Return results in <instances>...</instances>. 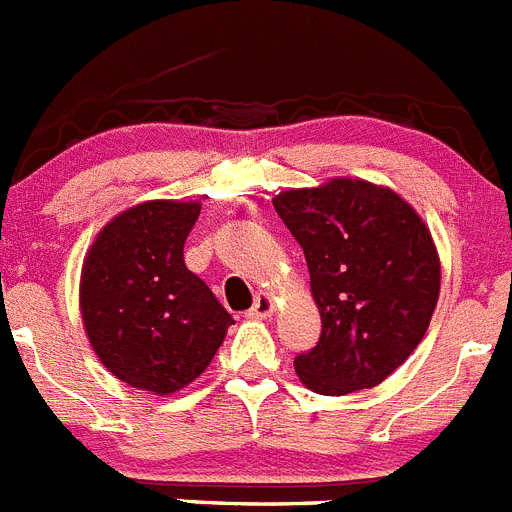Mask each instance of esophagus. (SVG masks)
Masks as SVG:
<instances>
[{"label": "esophagus", "mask_w": 512, "mask_h": 512, "mask_svg": "<svg viewBox=\"0 0 512 512\" xmlns=\"http://www.w3.org/2000/svg\"><path fill=\"white\" fill-rule=\"evenodd\" d=\"M272 310H275V300H272V295L260 293L255 298V305L247 310V315H250V318H270Z\"/></svg>", "instance_id": "esophagus-1"}]
</instances>
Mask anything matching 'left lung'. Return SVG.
Masks as SVG:
<instances>
[{
    "label": "left lung",
    "instance_id": "8db88e82",
    "mask_svg": "<svg viewBox=\"0 0 512 512\" xmlns=\"http://www.w3.org/2000/svg\"><path fill=\"white\" fill-rule=\"evenodd\" d=\"M303 247L321 338L295 358L315 394L379 386L427 333L442 267L417 209L366 179L288 189L272 199Z\"/></svg>",
    "mask_w": 512,
    "mask_h": 512
}]
</instances>
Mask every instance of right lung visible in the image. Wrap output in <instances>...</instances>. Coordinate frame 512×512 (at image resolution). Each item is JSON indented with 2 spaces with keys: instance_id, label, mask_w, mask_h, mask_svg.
<instances>
[{
  "instance_id": "right-lung-1",
  "label": "right lung",
  "mask_w": 512,
  "mask_h": 512,
  "mask_svg": "<svg viewBox=\"0 0 512 512\" xmlns=\"http://www.w3.org/2000/svg\"><path fill=\"white\" fill-rule=\"evenodd\" d=\"M199 212V202H141L116 214L85 252V336L100 364L133 389L166 396L189 386L234 323L184 265Z\"/></svg>"
}]
</instances>
